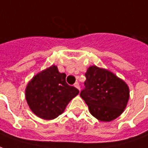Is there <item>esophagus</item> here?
<instances>
[{
    "instance_id": "34e87169",
    "label": "esophagus",
    "mask_w": 148,
    "mask_h": 148,
    "mask_svg": "<svg viewBox=\"0 0 148 148\" xmlns=\"http://www.w3.org/2000/svg\"><path fill=\"white\" fill-rule=\"evenodd\" d=\"M74 86H75L77 89H78V90H80V86H79V83H78L77 82L74 83Z\"/></svg>"
}]
</instances>
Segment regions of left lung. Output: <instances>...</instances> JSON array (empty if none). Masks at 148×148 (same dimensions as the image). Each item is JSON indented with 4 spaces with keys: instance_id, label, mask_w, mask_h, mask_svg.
<instances>
[{
    "instance_id": "8db88e82",
    "label": "left lung",
    "mask_w": 148,
    "mask_h": 148,
    "mask_svg": "<svg viewBox=\"0 0 148 148\" xmlns=\"http://www.w3.org/2000/svg\"><path fill=\"white\" fill-rule=\"evenodd\" d=\"M85 87L80 92L94 117L110 122L123 112L129 99V88L110 71L93 66L85 74Z\"/></svg>"
}]
</instances>
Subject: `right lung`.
<instances>
[{"label": "right lung", "instance_id": "1", "mask_svg": "<svg viewBox=\"0 0 148 148\" xmlns=\"http://www.w3.org/2000/svg\"><path fill=\"white\" fill-rule=\"evenodd\" d=\"M66 75L55 66L38 74L28 84L25 98L32 111L43 119H53L62 113L79 90L66 82Z\"/></svg>", "mask_w": 148, "mask_h": 148}]
</instances>
